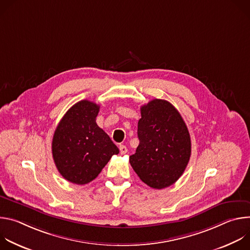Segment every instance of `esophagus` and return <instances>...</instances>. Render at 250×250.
I'll list each match as a JSON object with an SVG mask.
<instances>
[{
  "label": "esophagus",
  "instance_id": "obj_1",
  "mask_svg": "<svg viewBox=\"0 0 250 250\" xmlns=\"http://www.w3.org/2000/svg\"><path fill=\"white\" fill-rule=\"evenodd\" d=\"M120 151H121V154H125L127 152V148L125 146H120Z\"/></svg>",
  "mask_w": 250,
  "mask_h": 250
}]
</instances>
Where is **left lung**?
<instances>
[{
  "instance_id": "left-lung-1",
  "label": "left lung",
  "mask_w": 250,
  "mask_h": 250,
  "mask_svg": "<svg viewBox=\"0 0 250 250\" xmlns=\"http://www.w3.org/2000/svg\"><path fill=\"white\" fill-rule=\"evenodd\" d=\"M139 145L129 163L142 182L153 189L174 184L185 171L191 156V138L175 106L154 99L140 108Z\"/></svg>"
}]
</instances>
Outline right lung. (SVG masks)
I'll return each mask as SVG.
<instances>
[{"instance_id":"obj_1","label":"right lung","mask_w":250,"mask_h":250,"mask_svg":"<svg viewBox=\"0 0 250 250\" xmlns=\"http://www.w3.org/2000/svg\"><path fill=\"white\" fill-rule=\"evenodd\" d=\"M100 105L88 100L76 103L59 122L52 139V156L57 170L67 181L85 185L93 181L117 146L96 123Z\"/></svg>"}]
</instances>
